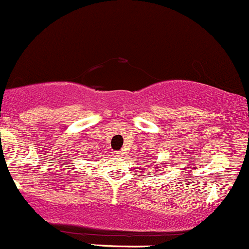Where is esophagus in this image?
<instances>
[{"label": "esophagus", "instance_id": "obj_1", "mask_svg": "<svg viewBox=\"0 0 249 249\" xmlns=\"http://www.w3.org/2000/svg\"><path fill=\"white\" fill-rule=\"evenodd\" d=\"M115 154H116V156H119V158H120V156L124 155V152H122V150H119V152H116Z\"/></svg>", "mask_w": 249, "mask_h": 249}]
</instances>
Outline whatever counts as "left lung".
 I'll list each match as a JSON object with an SVG mask.
<instances>
[{"label":"left lung","mask_w":249,"mask_h":249,"mask_svg":"<svg viewBox=\"0 0 249 249\" xmlns=\"http://www.w3.org/2000/svg\"><path fill=\"white\" fill-rule=\"evenodd\" d=\"M159 167H161V166H158V167H156V169H158V168H159Z\"/></svg>","instance_id":"left-lung-1"}]
</instances>
